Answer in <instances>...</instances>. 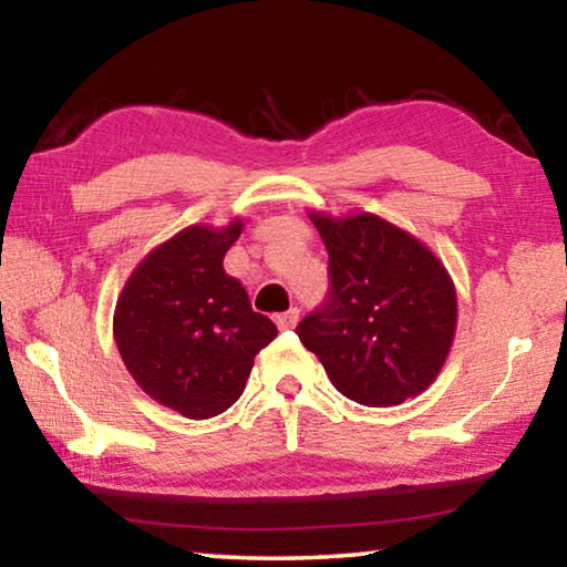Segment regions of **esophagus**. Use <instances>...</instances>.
<instances>
[{"label": "esophagus", "mask_w": 567, "mask_h": 567, "mask_svg": "<svg viewBox=\"0 0 567 567\" xmlns=\"http://www.w3.org/2000/svg\"><path fill=\"white\" fill-rule=\"evenodd\" d=\"M297 320H300V310H297V307H290L287 312L275 315V322H277V328H280V330H292Z\"/></svg>", "instance_id": "obj_1"}]
</instances>
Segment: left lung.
I'll return each mask as SVG.
<instances>
[{"instance_id":"1","label":"left lung","mask_w":567,"mask_h":567,"mask_svg":"<svg viewBox=\"0 0 567 567\" xmlns=\"http://www.w3.org/2000/svg\"><path fill=\"white\" fill-rule=\"evenodd\" d=\"M330 255V292L297 324L344 398L388 408L420 395L455 338L457 295L430 249L378 215L310 213Z\"/></svg>"}]
</instances>
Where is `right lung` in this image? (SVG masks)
Instances as JSON below:
<instances>
[{"instance_id":"obj_1","label":"right lung","mask_w":567,"mask_h":567,"mask_svg":"<svg viewBox=\"0 0 567 567\" xmlns=\"http://www.w3.org/2000/svg\"><path fill=\"white\" fill-rule=\"evenodd\" d=\"M239 233L243 219L182 229L137 265L114 307V342L134 382L192 420L233 405L255 354L277 338L223 267Z\"/></svg>"}]
</instances>
